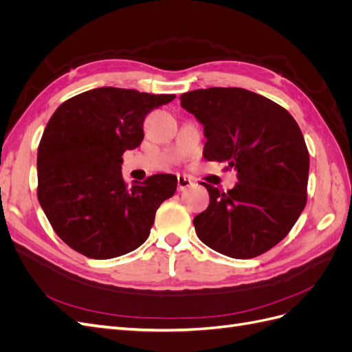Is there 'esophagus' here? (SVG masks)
Returning a JSON list of instances; mask_svg holds the SVG:
<instances>
[{"label": "esophagus", "instance_id": "1", "mask_svg": "<svg viewBox=\"0 0 352 352\" xmlns=\"http://www.w3.org/2000/svg\"><path fill=\"white\" fill-rule=\"evenodd\" d=\"M194 185V182L192 180H190L189 177H186V176H177V189L179 190H185L186 188H189V186H192Z\"/></svg>", "mask_w": 352, "mask_h": 352}]
</instances>
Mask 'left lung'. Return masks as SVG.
<instances>
[{
    "label": "left lung",
    "instance_id": "obj_1",
    "mask_svg": "<svg viewBox=\"0 0 352 352\" xmlns=\"http://www.w3.org/2000/svg\"><path fill=\"white\" fill-rule=\"evenodd\" d=\"M180 105L204 126V155L238 172L221 192L201 182L210 206L194 219L198 238L232 258H252L279 243L305 207L310 155L294 117L242 88L195 89Z\"/></svg>",
    "mask_w": 352,
    "mask_h": 352
}]
</instances>
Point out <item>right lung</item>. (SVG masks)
I'll return each instance as SVG.
<instances>
[{
  "instance_id": "right-lung-1",
  "label": "right lung",
  "mask_w": 352,
  "mask_h": 352,
  "mask_svg": "<svg viewBox=\"0 0 352 352\" xmlns=\"http://www.w3.org/2000/svg\"><path fill=\"white\" fill-rule=\"evenodd\" d=\"M175 100L113 87L63 102L38 146V199L52 229L89 258L127 254L146 241L155 211L173 197L175 175H153L127 186L123 153L144 140V119Z\"/></svg>"
}]
</instances>
